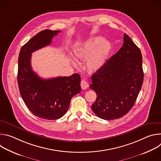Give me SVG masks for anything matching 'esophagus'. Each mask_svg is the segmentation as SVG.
Here are the masks:
<instances>
[{
	"mask_svg": "<svg viewBox=\"0 0 161 161\" xmlns=\"http://www.w3.org/2000/svg\"><path fill=\"white\" fill-rule=\"evenodd\" d=\"M80 85H81V88L83 89V90L86 89V88H88V83H87L85 80H83L81 81V84H80Z\"/></svg>",
	"mask_w": 161,
	"mask_h": 161,
	"instance_id": "1",
	"label": "esophagus"
}]
</instances>
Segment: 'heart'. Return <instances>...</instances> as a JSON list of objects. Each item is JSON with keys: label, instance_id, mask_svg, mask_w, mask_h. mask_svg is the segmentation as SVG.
<instances>
[{"label": "heart", "instance_id": "obj_1", "mask_svg": "<svg viewBox=\"0 0 161 161\" xmlns=\"http://www.w3.org/2000/svg\"><path fill=\"white\" fill-rule=\"evenodd\" d=\"M112 50V44L108 41L100 36L92 37L82 42L77 48L76 55L78 58H86V67L88 71L96 73L99 71L106 64ZM72 63L77 65L74 58Z\"/></svg>", "mask_w": 161, "mask_h": 161}]
</instances>
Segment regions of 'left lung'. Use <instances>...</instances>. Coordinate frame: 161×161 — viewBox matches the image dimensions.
<instances>
[{
  "label": "left lung",
  "instance_id": "8db88e82",
  "mask_svg": "<svg viewBox=\"0 0 161 161\" xmlns=\"http://www.w3.org/2000/svg\"><path fill=\"white\" fill-rule=\"evenodd\" d=\"M143 78L141 51L124 34L122 47L92 75L90 88L97 95L92 109L104 120L124 117L134 106Z\"/></svg>",
  "mask_w": 161,
  "mask_h": 161
}]
</instances>
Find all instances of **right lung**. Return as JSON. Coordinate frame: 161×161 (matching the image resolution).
Returning a JSON list of instances; mask_svg holds the SVG:
<instances>
[{"mask_svg": "<svg viewBox=\"0 0 161 161\" xmlns=\"http://www.w3.org/2000/svg\"><path fill=\"white\" fill-rule=\"evenodd\" d=\"M60 31L44 30L21 47L18 57V83L21 96L34 115L57 120L67 112L72 97L80 93L81 78L77 74L42 79L31 67L32 53L50 44Z\"/></svg>", "mask_w": 161, "mask_h": 161, "instance_id": "add662e5", "label": "right lung"}]
</instances>
